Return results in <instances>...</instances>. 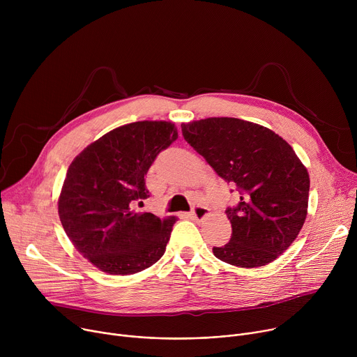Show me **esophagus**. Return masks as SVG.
<instances>
[{"instance_id":"34e87169","label":"esophagus","mask_w":357,"mask_h":357,"mask_svg":"<svg viewBox=\"0 0 357 357\" xmlns=\"http://www.w3.org/2000/svg\"><path fill=\"white\" fill-rule=\"evenodd\" d=\"M206 216H209V209L206 206H195L190 213H188V218L195 220H203Z\"/></svg>"}]
</instances>
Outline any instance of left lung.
<instances>
[{"label": "left lung", "mask_w": 357, "mask_h": 357, "mask_svg": "<svg viewBox=\"0 0 357 357\" xmlns=\"http://www.w3.org/2000/svg\"><path fill=\"white\" fill-rule=\"evenodd\" d=\"M182 135L215 172L240 192L227 208L231 238L213 247L231 266L256 268L278 259L308 215L310 175L292 146L260 124L231 117L182 123Z\"/></svg>", "instance_id": "left-lung-1"}]
</instances>
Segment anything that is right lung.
<instances>
[{
    "mask_svg": "<svg viewBox=\"0 0 357 357\" xmlns=\"http://www.w3.org/2000/svg\"><path fill=\"white\" fill-rule=\"evenodd\" d=\"M176 138L171 121H137L100 137L70 164L59 218L75 248L98 270L130 275L164 256L176 218L160 219L134 206L149 196V167Z\"/></svg>",
    "mask_w": 357,
    "mask_h": 357,
    "instance_id": "obj_1",
    "label": "right lung"
}]
</instances>
